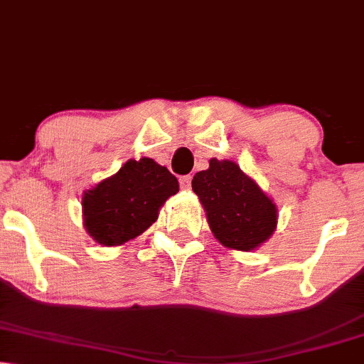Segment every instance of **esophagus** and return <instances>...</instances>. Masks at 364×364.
I'll use <instances>...</instances> for the list:
<instances>
[{
	"instance_id": "34e87169",
	"label": "esophagus",
	"mask_w": 364,
	"mask_h": 364,
	"mask_svg": "<svg viewBox=\"0 0 364 364\" xmlns=\"http://www.w3.org/2000/svg\"><path fill=\"white\" fill-rule=\"evenodd\" d=\"M179 186H181L183 190H190V188H191V176H181V178H179Z\"/></svg>"
}]
</instances>
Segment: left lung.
Masks as SVG:
<instances>
[{
	"instance_id": "8db88e82",
	"label": "left lung",
	"mask_w": 364,
	"mask_h": 364,
	"mask_svg": "<svg viewBox=\"0 0 364 364\" xmlns=\"http://www.w3.org/2000/svg\"><path fill=\"white\" fill-rule=\"evenodd\" d=\"M191 186L222 245L250 252L272 237L277 227L275 203L237 163L211 158L210 168L196 173Z\"/></svg>"
}]
</instances>
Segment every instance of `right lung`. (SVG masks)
<instances>
[{
  "mask_svg": "<svg viewBox=\"0 0 364 364\" xmlns=\"http://www.w3.org/2000/svg\"><path fill=\"white\" fill-rule=\"evenodd\" d=\"M178 191V179L168 168L151 158L129 159L114 176L84 193V227L100 245H122L148 230Z\"/></svg>",
  "mask_w": 364,
  "mask_h": 364,
  "instance_id": "add662e5",
  "label": "right lung"
}]
</instances>
